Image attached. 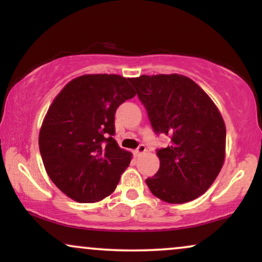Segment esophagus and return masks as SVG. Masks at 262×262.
I'll return each mask as SVG.
<instances>
[{
  "mask_svg": "<svg viewBox=\"0 0 262 262\" xmlns=\"http://www.w3.org/2000/svg\"><path fill=\"white\" fill-rule=\"evenodd\" d=\"M145 151H146L145 145H143V144H140V145L138 146L137 149H135L134 154H135V155H140V154H143V152H145Z\"/></svg>",
  "mask_w": 262,
  "mask_h": 262,
  "instance_id": "34e87169",
  "label": "esophagus"
}]
</instances>
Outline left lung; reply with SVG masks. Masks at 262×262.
Returning a JSON list of instances; mask_svg holds the SVG:
<instances>
[{
  "instance_id": "left-lung-1",
  "label": "left lung",
  "mask_w": 262,
  "mask_h": 262,
  "mask_svg": "<svg viewBox=\"0 0 262 262\" xmlns=\"http://www.w3.org/2000/svg\"><path fill=\"white\" fill-rule=\"evenodd\" d=\"M129 81L148 111L155 133L171 137L170 145L156 152L159 171L145 180L151 193L176 204L202 196L225 159L227 132L214 102L183 75H141Z\"/></svg>"
}]
</instances>
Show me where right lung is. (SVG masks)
I'll return each mask as SVG.
<instances>
[{
  "mask_svg": "<svg viewBox=\"0 0 262 262\" xmlns=\"http://www.w3.org/2000/svg\"><path fill=\"white\" fill-rule=\"evenodd\" d=\"M114 74L82 75L54 98L39 132L48 176L62 193L93 203L113 193L132 152L114 140V114L135 91Z\"/></svg>",
  "mask_w": 262,
  "mask_h": 262,
  "instance_id": "add662e5",
  "label": "right lung"
}]
</instances>
